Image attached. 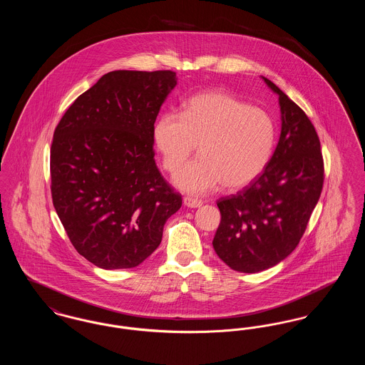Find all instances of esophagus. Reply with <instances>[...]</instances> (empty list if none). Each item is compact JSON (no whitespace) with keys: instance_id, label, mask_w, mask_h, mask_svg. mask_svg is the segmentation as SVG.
<instances>
[{"instance_id":"1","label":"esophagus","mask_w":365,"mask_h":365,"mask_svg":"<svg viewBox=\"0 0 365 365\" xmlns=\"http://www.w3.org/2000/svg\"><path fill=\"white\" fill-rule=\"evenodd\" d=\"M183 204L189 208H198L202 205V201L201 200H197V198H192V197H185L183 198Z\"/></svg>"}]
</instances>
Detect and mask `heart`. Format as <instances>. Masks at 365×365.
Here are the masks:
<instances>
[{"instance_id":"obj_1","label":"heart","mask_w":365,"mask_h":365,"mask_svg":"<svg viewBox=\"0 0 365 365\" xmlns=\"http://www.w3.org/2000/svg\"><path fill=\"white\" fill-rule=\"evenodd\" d=\"M153 138L170 174L200 145L201 157L186 164L175 183L191 194H204L222 183L237 190L256 180L274 153L277 125L261 108L223 91H207L191 97L182 113H163Z\"/></svg>"}]
</instances>
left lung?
<instances>
[{
    "mask_svg": "<svg viewBox=\"0 0 365 365\" xmlns=\"http://www.w3.org/2000/svg\"><path fill=\"white\" fill-rule=\"evenodd\" d=\"M282 133L264 173L217 201L216 255L238 272L255 274L284 260L302 238L324 182L320 140L305 112L277 85Z\"/></svg>",
    "mask_w": 365,
    "mask_h": 365,
    "instance_id": "left-lung-1",
    "label": "left lung"
}]
</instances>
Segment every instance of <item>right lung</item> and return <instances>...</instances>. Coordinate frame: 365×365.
I'll use <instances>...</instances> for the list:
<instances>
[{"label": "right lung", "instance_id": "add662e5", "mask_svg": "<svg viewBox=\"0 0 365 365\" xmlns=\"http://www.w3.org/2000/svg\"><path fill=\"white\" fill-rule=\"evenodd\" d=\"M176 79L170 70L108 72L54 130L53 205L76 252L100 268L146 260L182 207L153 149L157 115Z\"/></svg>", "mask_w": 365, "mask_h": 365}]
</instances>
